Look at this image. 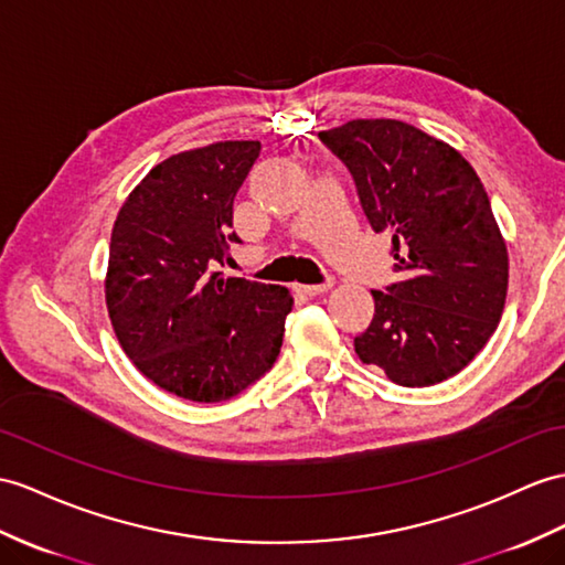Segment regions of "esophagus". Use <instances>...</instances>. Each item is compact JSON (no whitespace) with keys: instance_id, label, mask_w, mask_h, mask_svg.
<instances>
[{"instance_id":"1","label":"esophagus","mask_w":565,"mask_h":565,"mask_svg":"<svg viewBox=\"0 0 565 565\" xmlns=\"http://www.w3.org/2000/svg\"><path fill=\"white\" fill-rule=\"evenodd\" d=\"M330 287H333V280H326V282H321V285H299L297 290L299 292H305V295H309V297H316V295H323V292H328Z\"/></svg>"}]
</instances>
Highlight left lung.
Here are the masks:
<instances>
[{"mask_svg":"<svg viewBox=\"0 0 565 565\" xmlns=\"http://www.w3.org/2000/svg\"><path fill=\"white\" fill-rule=\"evenodd\" d=\"M350 170L374 232H388L401 280L371 290L374 319L354 338L364 364L397 386L456 376L497 330L508 254L472 164L397 119H352L319 134Z\"/></svg>","mask_w":565,"mask_h":565,"instance_id":"1","label":"left lung"}]
</instances>
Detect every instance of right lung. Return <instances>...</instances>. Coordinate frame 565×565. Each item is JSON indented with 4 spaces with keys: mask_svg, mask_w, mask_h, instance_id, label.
<instances>
[{
    "mask_svg": "<svg viewBox=\"0 0 565 565\" xmlns=\"http://www.w3.org/2000/svg\"><path fill=\"white\" fill-rule=\"evenodd\" d=\"M258 141H217L156 164L121 205L109 242L107 311L146 379L194 403H223L270 371L295 299L280 285L225 278L232 205Z\"/></svg>",
    "mask_w": 565,
    "mask_h": 565,
    "instance_id": "1",
    "label": "right lung"
}]
</instances>
